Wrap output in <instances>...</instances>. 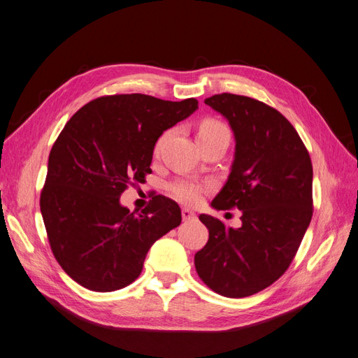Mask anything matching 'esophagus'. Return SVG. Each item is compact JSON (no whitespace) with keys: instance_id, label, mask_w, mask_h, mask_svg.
Segmentation results:
<instances>
[{"instance_id":"1","label":"esophagus","mask_w":358,"mask_h":358,"mask_svg":"<svg viewBox=\"0 0 358 358\" xmlns=\"http://www.w3.org/2000/svg\"><path fill=\"white\" fill-rule=\"evenodd\" d=\"M181 216H182V220H190V219L195 217L196 214H195V211H192L189 208H182L181 210Z\"/></svg>"}]
</instances>
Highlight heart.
Masks as SVG:
<instances>
[{
  "mask_svg": "<svg viewBox=\"0 0 358 358\" xmlns=\"http://www.w3.org/2000/svg\"><path fill=\"white\" fill-rule=\"evenodd\" d=\"M213 134H229V130L227 126L223 124V122H220L217 120L202 121L199 126L198 138L213 135ZM169 135H171V131H166V134H163L160 136V139L156 144V152L160 151L163 142L169 138ZM207 190H208V186L201 185V182H196V181H190V180H177L176 182H172L171 185L172 196L178 199L180 202L190 203V206H195V203H198L202 199L203 193H206Z\"/></svg>",
  "mask_w": 358,
  "mask_h": 358,
  "instance_id": "heart-1",
  "label": "heart"
}]
</instances>
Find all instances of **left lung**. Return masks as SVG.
I'll use <instances>...</instances> for the list:
<instances>
[{
  "mask_svg": "<svg viewBox=\"0 0 358 358\" xmlns=\"http://www.w3.org/2000/svg\"><path fill=\"white\" fill-rule=\"evenodd\" d=\"M236 139L229 177L211 207L241 211V227L201 214L208 241L195 255L202 282L223 297L265 289L287 271L312 219L313 169L297 130L279 110L246 96L203 100Z\"/></svg>",
  "mask_w": 358,
  "mask_h": 358,
  "instance_id": "1",
  "label": "left lung"
}]
</instances>
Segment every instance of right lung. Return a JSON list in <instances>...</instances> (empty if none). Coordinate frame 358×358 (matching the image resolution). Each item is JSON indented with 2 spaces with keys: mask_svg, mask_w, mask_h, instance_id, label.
Masks as SVG:
<instances>
[{
  "mask_svg": "<svg viewBox=\"0 0 358 358\" xmlns=\"http://www.w3.org/2000/svg\"><path fill=\"white\" fill-rule=\"evenodd\" d=\"M196 109V99L117 94L90 101L67 121L50 150L40 211L55 259L84 288L127 287L155 241L181 223L169 198L157 195L139 213L120 196L151 173L163 131Z\"/></svg>",
  "mask_w": 358,
  "mask_h": 358,
  "instance_id": "right-lung-1",
  "label": "right lung"
}]
</instances>
